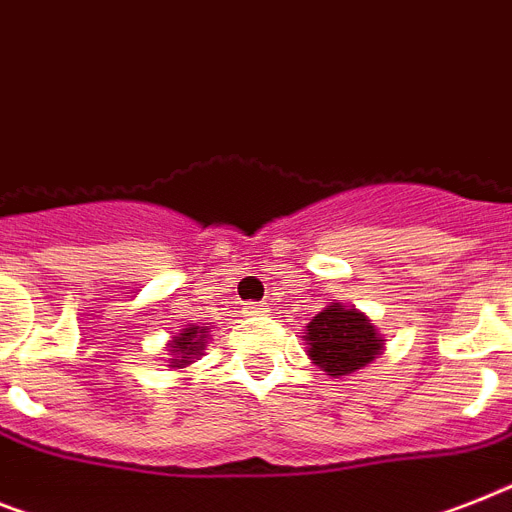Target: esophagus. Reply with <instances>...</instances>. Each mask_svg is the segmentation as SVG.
<instances>
[{
  "label": "esophagus",
  "instance_id": "34e87169",
  "mask_svg": "<svg viewBox=\"0 0 512 512\" xmlns=\"http://www.w3.org/2000/svg\"><path fill=\"white\" fill-rule=\"evenodd\" d=\"M270 307L265 305V302H249V305H244V315H268Z\"/></svg>",
  "mask_w": 512,
  "mask_h": 512
}]
</instances>
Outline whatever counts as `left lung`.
<instances>
[{
  "label": "left lung",
  "instance_id": "1",
  "mask_svg": "<svg viewBox=\"0 0 512 512\" xmlns=\"http://www.w3.org/2000/svg\"><path fill=\"white\" fill-rule=\"evenodd\" d=\"M305 352L326 376L342 378L363 371L384 352V334L357 307L328 302L305 326Z\"/></svg>",
  "mask_w": 512,
  "mask_h": 512
}]
</instances>
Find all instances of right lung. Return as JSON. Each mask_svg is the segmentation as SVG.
Here are the masks:
<instances>
[{
	"mask_svg": "<svg viewBox=\"0 0 512 512\" xmlns=\"http://www.w3.org/2000/svg\"><path fill=\"white\" fill-rule=\"evenodd\" d=\"M207 339H210V326H186L181 328L176 336H170V342L165 344V350L170 352L168 368L173 371H181V368H189L191 363H197L199 357L205 355Z\"/></svg>",
	"mask_w": 512,
	"mask_h": 512,
	"instance_id": "1",
	"label": "right lung"
}]
</instances>
